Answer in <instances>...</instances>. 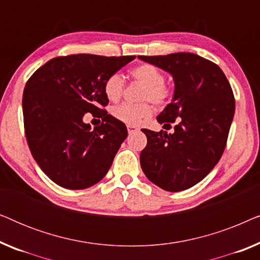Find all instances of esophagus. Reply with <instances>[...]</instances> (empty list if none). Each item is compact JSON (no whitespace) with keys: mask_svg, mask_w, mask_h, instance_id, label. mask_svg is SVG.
Returning <instances> with one entry per match:
<instances>
[{"mask_svg":"<svg viewBox=\"0 0 260 260\" xmlns=\"http://www.w3.org/2000/svg\"><path fill=\"white\" fill-rule=\"evenodd\" d=\"M126 127H127V131H129V134H133L135 131L138 130V127L135 125H126Z\"/></svg>","mask_w":260,"mask_h":260,"instance_id":"1","label":"esophagus"}]
</instances>
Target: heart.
Segmentation results:
<instances>
[{
	"mask_svg": "<svg viewBox=\"0 0 260 260\" xmlns=\"http://www.w3.org/2000/svg\"><path fill=\"white\" fill-rule=\"evenodd\" d=\"M131 77L144 84L145 87L142 99L150 101L157 105L166 104L170 97L169 87L165 85V74L151 63H142L130 71ZM104 91L109 101L117 102L122 97L124 91V78L122 74L113 73L108 77L104 84ZM152 109L148 103L129 104L124 103L112 110L113 116L127 125H137L142 120L151 115Z\"/></svg>",
	"mask_w": 260,
	"mask_h": 260,
	"instance_id": "obj_1",
	"label": "heart"
}]
</instances>
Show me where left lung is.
<instances>
[{"label": "left lung", "mask_w": 260, "mask_h": 260, "mask_svg": "<svg viewBox=\"0 0 260 260\" xmlns=\"http://www.w3.org/2000/svg\"><path fill=\"white\" fill-rule=\"evenodd\" d=\"M138 59L172 74V103L157 116L173 134L142 129L148 143L141 152L145 176L162 189L180 191L207 176L226 147L236 102L227 78L214 62L193 53Z\"/></svg>", "instance_id": "8db88e82"}]
</instances>
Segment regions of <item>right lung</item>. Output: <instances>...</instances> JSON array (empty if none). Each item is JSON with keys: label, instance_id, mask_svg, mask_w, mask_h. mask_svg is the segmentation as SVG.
I'll return each mask as SVG.
<instances>
[{"label": "right lung", "instance_id": "add662e5", "mask_svg": "<svg viewBox=\"0 0 260 260\" xmlns=\"http://www.w3.org/2000/svg\"><path fill=\"white\" fill-rule=\"evenodd\" d=\"M135 56L74 54L58 56L37 70L23 91L24 131L30 152L42 172L60 187L85 189L106 175L120 144L125 124L103 106L108 77ZM102 116L92 129L82 118Z\"/></svg>", "mask_w": 260, "mask_h": 260}]
</instances>
